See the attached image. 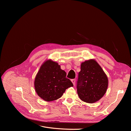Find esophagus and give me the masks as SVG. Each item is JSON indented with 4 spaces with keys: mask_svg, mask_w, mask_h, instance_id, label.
<instances>
[{
    "mask_svg": "<svg viewBox=\"0 0 131 131\" xmlns=\"http://www.w3.org/2000/svg\"><path fill=\"white\" fill-rule=\"evenodd\" d=\"M71 81H72V83L73 84V85H75V79H72V80H71Z\"/></svg>",
    "mask_w": 131,
    "mask_h": 131,
    "instance_id": "1",
    "label": "esophagus"
}]
</instances>
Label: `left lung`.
Listing matches in <instances>:
<instances>
[{"label": "left lung", "mask_w": 131, "mask_h": 131, "mask_svg": "<svg viewBox=\"0 0 131 131\" xmlns=\"http://www.w3.org/2000/svg\"><path fill=\"white\" fill-rule=\"evenodd\" d=\"M108 86V77L94 59L81 63L77 86L81 101L89 103L97 102L104 96Z\"/></svg>", "instance_id": "8db88e82"}]
</instances>
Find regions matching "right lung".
Returning a JSON list of instances; mask_svg holds the SVG:
<instances>
[{
  "instance_id": "obj_1",
  "label": "right lung",
  "mask_w": 131,
  "mask_h": 131,
  "mask_svg": "<svg viewBox=\"0 0 131 131\" xmlns=\"http://www.w3.org/2000/svg\"><path fill=\"white\" fill-rule=\"evenodd\" d=\"M66 75L58 63L51 59L46 61L40 67L34 80V88L38 96L46 102L61 98L67 89L73 86Z\"/></svg>"
}]
</instances>
